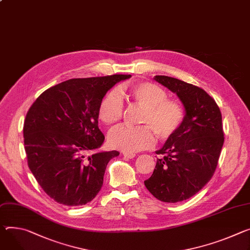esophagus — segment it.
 <instances>
[{
  "label": "esophagus",
  "mask_w": 250,
  "mask_h": 250,
  "mask_svg": "<svg viewBox=\"0 0 250 250\" xmlns=\"http://www.w3.org/2000/svg\"><path fill=\"white\" fill-rule=\"evenodd\" d=\"M123 154L125 157H127V158H133L135 156V153L133 152H123Z\"/></svg>",
  "instance_id": "esophagus-1"
}]
</instances>
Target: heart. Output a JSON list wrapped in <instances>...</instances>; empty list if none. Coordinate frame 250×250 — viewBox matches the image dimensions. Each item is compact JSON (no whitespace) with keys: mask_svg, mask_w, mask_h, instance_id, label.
Here are the masks:
<instances>
[{"mask_svg":"<svg viewBox=\"0 0 250 250\" xmlns=\"http://www.w3.org/2000/svg\"><path fill=\"white\" fill-rule=\"evenodd\" d=\"M132 103L144 108L139 127L121 125L108 134L111 147L125 152H135L150 147L154 144V132L167 140L180 128L186 118L184 104L178 100L168 99L165 88L149 82L128 84L122 92ZM99 118L105 125L120 122L125 113L124 102L117 90H110L101 101Z\"/></svg>","mask_w":250,"mask_h":250,"instance_id":"heart-1","label":"heart"}]
</instances>
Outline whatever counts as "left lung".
Here are the masks:
<instances>
[{
	"label": "left lung",
	"instance_id": "obj_1",
	"mask_svg": "<svg viewBox=\"0 0 250 250\" xmlns=\"http://www.w3.org/2000/svg\"><path fill=\"white\" fill-rule=\"evenodd\" d=\"M154 80L177 95L186 118L156 150L161 157L145 186L157 199L174 203L193 196L211 179L224 142L222 117L214 99L201 87L167 76Z\"/></svg>",
	"mask_w": 250,
	"mask_h": 250
}]
</instances>
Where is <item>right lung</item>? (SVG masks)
<instances>
[{
    "label": "right lung",
    "instance_id": "obj_1",
    "mask_svg": "<svg viewBox=\"0 0 250 250\" xmlns=\"http://www.w3.org/2000/svg\"><path fill=\"white\" fill-rule=\"evenodd\" d=\"M130 75L71 79L44 90L24 123L28 166L51 198L67 207L92 201L103 187L108 162L117 150L101 147L99 105L107 90Z\"/></svg>",
    "mask_w": 250,
    "mask_h": 250
}]
</instances>
